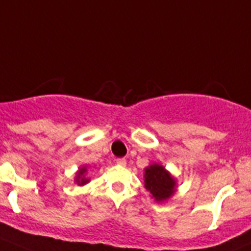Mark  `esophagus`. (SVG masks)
Segmentation results:
<instances>
[{
	"mask_svg": "<svg viewBox=\"0 0 251 251\" xmlns=\"http://www.w3.org/2000/svg\"><path fill=\"white\" fill-rule=\"evenodd\" d=\"M116 164L121 165V167H125L126 159H125V158H119V159H116Z\"/></svg>",
	"mask_w": 251,
	"mask_h": 251,
	"instance_id": "esophagus-1",
	"label": "esophagus"
}]
</instances>
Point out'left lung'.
I'll use <instances>...</instances> for the list:
<instances>
[{"label":"left lung","instance_id":"8db88e82","mask_svg":"<svg viewBox=\"0 0 251 251\" xmlns=\"http://www.w3.org/2000/svg\"><path fill=\"white\" fill-rule=\"evenodd\" d=\"M145 187L155 202L169 200L176 191V180L159 163H152L145 168Z\"/></svg>","mask_w":251,"mask_h":251}]
</instances>
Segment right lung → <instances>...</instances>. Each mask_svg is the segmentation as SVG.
Returning a JSON list of instances; mask_svg holds the SVG:
<instances>
[{
	"label": "right lung",
	"instance_id": "right-lung-1",
	"mask_svg": "<svg viewBox=\"0 0 251 251\" xmlns=\"http://www.w3.org/2000/svg\"><path fill=\"white\" fill-rule=\"evenodd\" d=\"M87 167H81L78 168V170L76 172V176H75V182L79 186H83V185L88 184L91 181V179L87 177Z\"/></svg>",
	"mask_w": 251,
	"mask_h": 251
}]
</instances>
